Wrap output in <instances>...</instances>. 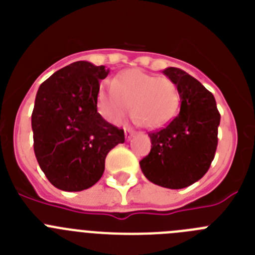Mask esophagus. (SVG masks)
<instances>
[{"label": "esophagus", "instance_id": "34e87169", "mask_svg": "<svg viewBox=\"0 0 255 255\" xmlns=\"http://www.w3.org/2000/svg\"><path fill=\"white\" fill-rule=\"evenodd\" d=\"M124 131H125V138H126V140L129 141L130 139H131L132 135H134V131H132L131 129H125V130H124Z\"/></svg>", "mask_w": 255, "mask_h": 255}]
</instances>
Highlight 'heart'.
Instances as JSON below:
<instances>
[{
	"mask_svg": "<svg viewBox=\"0 0 255 255\" xmlns=\"http://www.w3.org/2000/svg\"><path fill=\"white\" fill-rule=\"evenodd\" d=\"M135 121L148 129L161 128L176 116L180 93L168 78H157L141 70H128L117 82L107 80L98 93V107L106 120L120 123L131 105Z\"/></svg>",
	"mask_w": 255,
	"mask_h": 255,
	"instance_id": "heart-1",
	"label": "heart"
}]
</instances>
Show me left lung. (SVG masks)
<instances>
[{
    "instance_id": "8db88e82",
    "label": "left lung",
    "mask_w": 255,
    "mask_h": 255,
    "mask_svg": "<svg viewBox=\"0 0 255 255\" xmlns=\"http://www.w3.org/2000/svg\"><path fill=\"white\" fill-rule=\"evenodd\" d=\"M162 73L179 89L180 112L166 128L150 132L152 148L139 164L155 185L182 189L208 171L217 148L221 116L213 94L197 79L177 67Z\"/></svg>"
}]
</instances>
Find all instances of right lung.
I'll use <instances>...</instances> for the list:
<instances>
[{"instance_id": "add662e5", "label": "right lung", "mask_w": 255, "mask_h": 255, "mask_svg": "<svg viewBox=\"0 0 255 255\" xmlns=\"http://www.w3.org/2000/svg\"><path fill=\"white\" fill-rule=\"evenodd\" d=\"M110 70L76 61L40 84L31 114L34 153L52 185L82 191L102 177L106 155L125 141L97 111L100 82Z\"/></svg>"}]
</instances>
